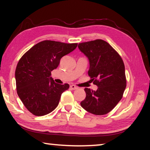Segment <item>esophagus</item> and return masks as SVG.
I'll return each mask as SVG.
<instances>
[{
    "label": "esophagus",
    "mask_w": 150,
    "mask_h": 150,
    "mask_svg": "<svg viewBox=\"0 0 150 150\" xmlns=\"http://www.w3.org/2000/svg\"><path fill=\"white\" fill-rule=\"evenodd\" d=\"M70 89H72V90H75V89H77L78 87H76V86L74 85H70Z\"/></svg>",
    "instance_id": "obj_1"
}]
</instances>
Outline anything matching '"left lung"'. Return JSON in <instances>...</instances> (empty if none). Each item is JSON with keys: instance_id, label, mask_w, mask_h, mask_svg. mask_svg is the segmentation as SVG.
<instances>
[{"instance_id": "obj_1", "label": "left lung", "mask_w": 150, "mask_h": 150, "mask_svg": "<svg viewBox=\"0 0 150 150\" xmlns=\"http://www.w3.org/2000/svg\"><path fill=\"white\" fill-rule=\"evenodd\" d=\"M79 48L88 57V74L97 91L85 88L86 98L81 105L90 113L103 115L113 109L123 97L126 87L124 61L105 41L96 40L80 43Z\"/></svg>"}]
</instances>
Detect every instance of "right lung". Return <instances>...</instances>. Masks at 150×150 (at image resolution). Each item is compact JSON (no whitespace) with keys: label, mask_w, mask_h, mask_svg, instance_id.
I'll return each mask as SVG.
<instances>
[{"label":"right lung","mask_w":150,"mask_h":150,"mask_svg":"<svg viewBox=\"0 0 150 150\" xmlns=\"http://www.w3.org/2000/svg\"><path fill=\"white\" fill-rule=\"evenodd\" d=\"M77 46L76 43L44 40L33 46L18 61L15 72L18 95L34 115L43 116L54 110L61 94L69 89L68 84L54 83L51 71Z\"/></svg>","instance_id":"obj_1"}]
</instances>
